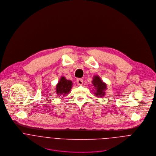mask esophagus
Masks as SVG:
<instances>
[{
  "label": "esophagus",
  "instance_id": "1",
  "mask_svg": "<svg viewBox=\"0 0 156 156\" xmlns=\"http://www.w3.org/2000/svg\"><path fill=\"white\" fill-rule=\"evenodd\" d=\"M77 84L79 85H82L83 84V80L82 79H78L77 80Z\"/></svg>",
  "mask_w": 156,
  "mask_h": 156
}]
</instances>
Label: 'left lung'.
<instances>
[{"label": "left lung", "instance_id": "8db88e82", "mask_svg": "<svg viewBox=\"0 0 156 156\" xmlns=\"http://www.w3.org/2000/svg\"><path fill=\"white\" fill-rule=\"evenodd\" d=\"M92 83L95 89V90L94 92V94L97 97H103L105 95V90L107 88L106 84L105 82H103L100 79V77L98 76H95L93 77Z\"/></svg>", "mask_w": 156, "mask_h": 156}]
</instances>
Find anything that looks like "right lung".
Here are the masks:
<instances>
[{"label":"right lung","instance_id":"1","mask_svg":"<svg viewBox=\"0 0 156 156\" xmlns=\"http://www.w3.org/2000/svg\"><path fill=\"white\" fill-rule=\"evenodd\" d=\"M72 86L73 83L71 80H67L65 77H61L56 85V93L59 97L66 96L69 94Z\"/></svg>","mask_w":156,"mask_h":156}]
</instances>
